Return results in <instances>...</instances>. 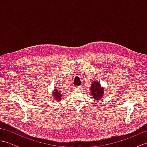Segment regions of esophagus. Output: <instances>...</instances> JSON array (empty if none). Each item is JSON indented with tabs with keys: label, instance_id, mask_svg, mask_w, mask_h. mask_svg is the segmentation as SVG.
Segmentation results:
<instances>
[{
	"label": "esophagus",
	"instance_id": "34e87169",
	"mask_svg": "<svg viewBox=\"0 0 147 147\" xmlns=\"http://www.w3.org/2000/svg\"><path fill=\"white\" fill-rule=\"evenodd\" d=\"M74 89H76V90H79L81 88V86H75L74 87Z\"/></svg>",
	"mask_w": 147,
	"mask_h": 147
}]
</instances>
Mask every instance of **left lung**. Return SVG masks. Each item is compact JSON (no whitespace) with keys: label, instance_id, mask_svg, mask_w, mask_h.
<instances>
[{"label":"left lung","instance_id":"1","mask_svg":"<svg viewBox=\"0 0 147 147\" xmlns=\"http://www.w3.org/2000/svg\"><path fill=\"white\" fill-rule=\"evenodd\" d=\"M90 91H91L93 98L95 100H100L104 96V88H102V86L100 85V84L97 81H95V82L92 83Z\"/></svg>","mask_w":147,"mask_h":147}]
</instances>
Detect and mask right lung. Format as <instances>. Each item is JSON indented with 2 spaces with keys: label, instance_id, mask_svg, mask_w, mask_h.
Listing matches in <instances>:
<instances>
[{
  "label": "right lung",
  "instance_id": "right-lung-1",
  "mask_svg": "<svg viewBox=\"0 0 147 147\" xmlns=\"http://www.w3.org/2000/svg\"><path fill=\"white\" fill-rule=\"evenodd\" d=\"M54 97L55 98V100H60L61 99V93L58 91V90L57 88L55 89V92H54Z\"/></svg>",
  "mask_w": 147,
  "mask_h": 147
}]
</instances>
